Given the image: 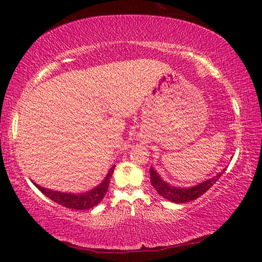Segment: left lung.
I'll list each match as a JSON object with an SVG mask.
<instances>
[{
  "instance_id": "left-lung-1",
  "label": "left lung",
  "mask_w": 262,
  "mask_h": 262,
  "mask_svg": "<svg viewBox=\"0 0 262 262\" xmlns=\"http://www.w3.org/2000/svg\"><path fill=\"white\" fill-rule=\"evenodd\" d=\"M225 171V168L223 172ZM223 172H220L219 174L212 177L211 179H208L203 183L199 184L196 186L189 188H180L176 187V186H171L167 183H165L156 171L154 170V167H150V180H151V185L154 188L156 189V192L162 195L163 198L167 199L168 201L176 202V203H184L188 201H193L195 199L200 198L202 194H205L208 189H209L212 185H214L217 180L220 179V177L223 174Z\"/></svg>"
}]
</instances>
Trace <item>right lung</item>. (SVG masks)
I'll return each mask as SVG.
<instances>
[{"mask_svg": "<svg viewBox=\"0 0 262 262\" xmlns=\"http://www.w3.org/2000/svg\"><path fill=\"white\" fill-rule=\"evenodd\" d=\"M114 167L112 166L110 172L106 176V178L103 180V183L100 185L97 186L94 189L89 190V192L85 193H81V194H72V193H62V192H57V190H52V189H47L45 187H41L38 184H34L35 187H37L42 194H45L47 198H50L52 201H54L59 205L63 206L66 208H72V209H76V210H86V209H91L95 206L98 205V203L103 200V198L105 196L106 192L108 189V185H110V179L113 174Z\"/></svg>", "mask_w": 262, "mask_h": 262, "instance_id": "1", "label": "right lung"}]
</instances>
